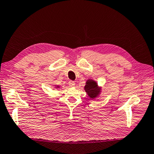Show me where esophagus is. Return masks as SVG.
Wrapping results in <instances>:
<instances>
[{
    "label": "esophagus",
    "mask_w": 154,
    "mask_h": 154,
    "mask_svg": "<svg viewBox=\"0 0 154 154\" xmlns=\"http://www.w3.org/2000/svg\"><path fill=\"white\" fill-rule=\"evenodd\" d=\"M69 87H74L75 85V81H69Z\"/></svg>",
    "instance_id": "34e87169"
}]
</instances>
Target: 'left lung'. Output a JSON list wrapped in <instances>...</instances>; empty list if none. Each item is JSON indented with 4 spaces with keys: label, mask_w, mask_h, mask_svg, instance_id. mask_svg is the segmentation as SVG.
Masks as SVG:
<instances>
[{
    "label": "left lung",
    "mask_w": 154,
    "mask_h": 154,
    "mask_svg": "<svg viewBox=\"0 0 154 154\" xmlns=\"http://www.w3.org/2000/svg\"><path fill=\"white\" fill-rule=\"evenodd\" d=\"M85 90L91 98L94 99L97 97L100 93L101 88L98 87V84L93 80L88 79L86 85L85 86Z\"/></svg>",
    "instance_id": "8db88e82"
}]
</instances>
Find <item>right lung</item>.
I'll use <instances>...</instances> for the list:
<instances>
[{"mask_svg": "<svg viewBox=\"0 0 154 154\" xmlns=\"http://www.w3.org/2000/svg\"><path fill=\"white\" fill-rule=\"evenodd\" d=\"M56 87H57L56 88H58V87H59V86H56Z\"/></svg>", "mask_w": 154, "mask_h": 154, "instance_id": "obj_1", "label": "right lung"}]
</instances>
